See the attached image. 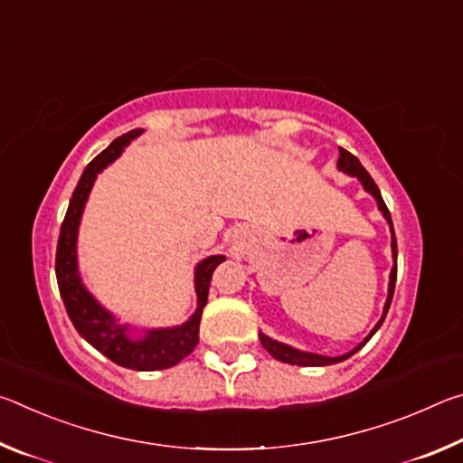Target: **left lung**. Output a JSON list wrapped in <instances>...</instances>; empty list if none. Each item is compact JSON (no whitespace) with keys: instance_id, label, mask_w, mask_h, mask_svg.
Listing matches in <instances>:
<instances>
[{"instance_id":"left-lung-1","label":"left lung","mask_w":463,"mask_h":463,"mask_svg":"<svg viewBox=\"0 0 463 463\" xmlns=\"http://www.w3.org/2000/svg\"><path fill=\"white\" fill-rule=\"evenodd\" d=\"M339 161H336V167H339L343 174H347V175H354V177H357L359 182H362V185H364V190L367 192V194H372L373 198H375V202H378V208H380V213L383 214V218H386L388 221V224H390V232H392V257H394V268H392V271H390V284H388V300H386V304H383V312H382V318L378 320V325H375L373 328H372V333L365 336V339L357 345L355 349H351L349 354H345V355H339V357H326V355H317V354H308V351H300V349H294V347H289V345H286V343H279V341H273V339H269L268 335H263V333H260V339H261V345L265 349H268V354L271 355V357H276V359H279V362H284V364H289V365H307V367H318V365H333V364H339V362H343V359H347V357H351L354 354H357L359 349L364 347V345L372 339V336L375 335V331H378V328L382 326V323H383V318H386V315H388V308H390V304H392V296H394V286H396V255H398V250H396V237H394V226H392V218H390V210H388V206L386 203H383V200H382V194H380V190H378V185H375V182L372 179V175L367 174V171L364 169V165L362 163H359V159L355 155H351L349 151H345V148H339Z\"/></svg>"}]
</instances>
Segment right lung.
Wrapping results in <instances>:
<instances>
[{"mask_svg":"<svg viewBox=\"0 0 463 463\" xmlns=\"http://www.w3.org/2000/svg\"><path fill=\"white\" fill-rule=\"evenodd\" d=\"M143 135V128H135L114 140L106 151H101L88 167L77 184L75 192L69 202L65 221L61 224L59 245H57V284L62 302H65L67 315L71 318L85 341L104 354L114 364L137 372H155L167 370L182 362L198 345L202 310L208 302V288L214 269L221 265L224 255H210L195 265V294H198V308H195L190 320L184 325L171 328H151L143 331L140 336H132V328L122 325L112 312H108L101 304L85 289L77 269V231H80L81 214L88 202V195L93 182L101 169H106L114 159H118L130 140Z\"/></svg>","mask_w":463,"mask_h":463,"instance_id":"obj_1","label":"right lung"}]
</instances>
